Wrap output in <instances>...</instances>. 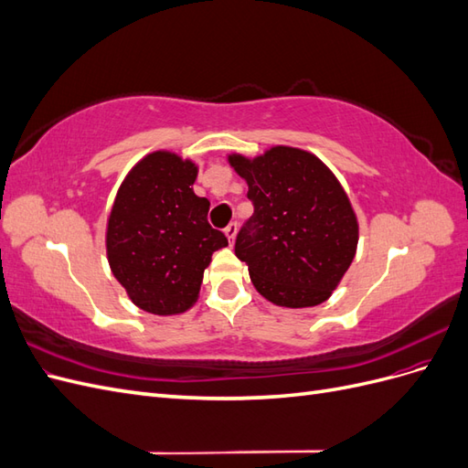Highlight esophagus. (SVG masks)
Instances as JSON below:
<instances>
[{"label": "esophagus", "mask_w": 468, "mask_h": 468, "mask_svg": "<svg viewBox=\"0 0 468 468\" xmlns=\"http://www.w3.org/2000/svg\"><path fill=\"white\" fill-rule=\"evenodd\" d=\"M236 232H238V224H236V222H230V224L226 226V229H224V234H226V238H229V242H230V244L234 242Z\"/></svg>", "instance_id": "34e87169"}]
</instances>
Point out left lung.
<instances>
[{"instance_id": "obj_1", "label": "left lung", "mask_w": 468, "mask_h": 468, "mask_svg": "<svg viewBox=\"0 0 468 468\" xmlns=\"http://www.w3.org/2000/svg\"><path fill=\"white\" fill-rule=\"evenodd\" d=\"M248 183L253 215L234 251L267 301L304 308L324 303L349 269L359 226L346 191L316 155L275 146L248 160L230 155Z\"/></svg>"}]
</instances>
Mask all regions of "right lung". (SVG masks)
I'll use <instances>...</instances> for the list:
<instances>
[{
	"instance_id": "right-lung-1",
	"label": "right lung",
	"mask_w": 468,
	"mask_h": 468,
	"mask_svg": "<svg viewBox=\"0 0 468 468\" xmlns=\"http://www.w3.org/2000/svg\"><path fill=\"white\" fill-rule=\"evenodd\" d=\"M197 165L154 152L126 176L107 224V258L131 301L150 314L186 313L205 267L229 239L207 220L208 199L193 193Z\"/></svg>"
}]
</instances>
